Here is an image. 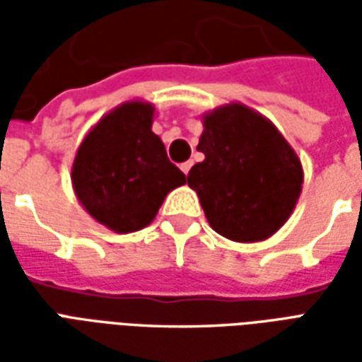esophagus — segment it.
Returning a JSON list of instances; mask_svg holds the SVG:
<instances>
[{
  "label": "esophagus",
  "mask_w": 362,
  "mask_h": 362,
  "mask_svg": "<svg viewBox=\"0 0 362 362\" xmlns=\"http://www.w3.org/2000/svg\"><path fill=\"white\" fill-rule=\"evenodd\" d=\"M180 168H182V173L188 174V173H189V168H192V163H189V160H188V163H182Z\"/></svg>",
  "instance_id": "1"
}]
</instances>
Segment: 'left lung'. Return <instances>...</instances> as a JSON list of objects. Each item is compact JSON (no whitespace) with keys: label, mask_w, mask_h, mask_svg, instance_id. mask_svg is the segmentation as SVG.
<instances>
[{"label":"left lung","mask_w":362,"mask_h":362,"mask_svg":"<svg viewBox=\"0 0 362 362\" xmlns=\"http://www.w3.org/2000/svg\"><path fill=\"white\" fill-rule=\"evenodd\" d=\"M188 186L196 189L215 233L235 243H258L277 233L303 189V165L272 122L240 103L204 116Z\"/></svg>","instance_id":"obj_1"}]
</instances>
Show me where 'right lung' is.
<instances>
[{"label":"right lung","mask_w":362,"mask_h":362,"mask_svg":"<svg viewBox=\"0 0 362 362\" xmlns=\"http://www.w3.org/2000/svg\"><path fill=\"white\" fill-rule=\"evenodd\" d=\"M153 104L129 100L108 112L77 149L71 182L90 217L126 235L155 219L168 192L186 184L151 132Z\"/></svg>","instance_id":"1"}]
</instances>
